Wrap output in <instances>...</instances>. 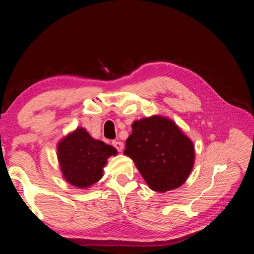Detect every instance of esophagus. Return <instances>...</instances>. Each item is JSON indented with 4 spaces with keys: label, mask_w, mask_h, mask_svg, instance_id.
<instances>
[{
    "label": "esophagus",
    "mask_w": 254,
    "mask_h": 254,
    "mask_svg": "<svg viewBox=\"0 0 254 254\" xmlns=\"http://www.w3.org/2000/svg\"><path fill=\"white\" fill-rule=\"evenodd\" d=\"M112 145H113V147H115L118 150V152H122L123 143L119 142V141H115V142H112Z\"/></svg>",
    "instance_id": "34e87169"
}]
</instances>
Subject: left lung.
<instances>
[{
	"label": "left lung",
	"instance_id": "1",
	"mask_svg": "<svg viewBox=\"0 0 254 254\" xmlns=\"http://www.w3.org/2000/svg\"><path fill=\"white\" fill-rule=\"evenodd\" d=\"M124 154L154 191L177 189L188 179L194 165L190 138L168 118L153 116L134 121Z\"/></svg>",
	"mask_w": 254,
	"mask_h": 254
}]
</instances>
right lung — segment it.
Listing matches in <instances>:
<instances>
[{
	"mask_svg": "<svg viewBox=\"0 0 254 254\" xmlns=\"http://www.w3.org/2000/svg\"><path fill=\"white\" fill-rule=\"evenodd\" d=\"M58 159L64 179L77 188H89L102 178V168L115 147L91 137L83 127L69 133L58 144Z\"/></svg>",
	"mask_w": 254,
	"mask_h": 254,
	"instance_id": "right-lung-1",
	"label": "right lung"
}]
</instances>
